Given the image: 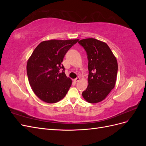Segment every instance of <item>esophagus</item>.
Returning <instances> with one entry per match:
<instances>
[{
	"instance_id": "obj_1",
	"label": "esophagus",
	"mask_w": 146,
	"mask_h": 146,
	"mask_svg": "<svg viewBox=\"0 0 146 146\" xmlns=\"http://www.w3.org/2000/svg\"><path fill=\"white\" fill-rule=\"evenodd\" d=\"M79 80H80V78L79 77H77L76 78H75L74 80V82H78Z\"/></svg>"
}]
</instances>
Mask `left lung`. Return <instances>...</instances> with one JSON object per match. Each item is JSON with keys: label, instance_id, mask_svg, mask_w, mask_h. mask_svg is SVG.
Listing matches in <instances>:
<instances>
[{"label": "left lung", "instance_id": "left-lung-1", "mask_svg": "<svg viewBox=\"0 0 146 146\" xmlns=\"http://www.w3.org/2000/svg\"><path fill=\"white\" fill-rule=\"evenodd\" d=\"M78 44L88 60V86L82 92L91 104L102 101L115 86L118 66L116 57L105 42L94 38L83 39Z\"/></svg>", "mask_w": 146, "mask_h": 146}]
</instances>
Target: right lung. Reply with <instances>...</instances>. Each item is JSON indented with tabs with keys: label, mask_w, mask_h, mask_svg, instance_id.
<instances>
[{
	"label": "right lung",
	"mask_w": 146,
	"mask_h": 146,
	"mask_svg": "<svg viewBox=\"0 0 146 146\" xmlns=\"http://www.w3.org/2000/svg\"><path fill=\"white\" fill-rule=\"evenodd\" d=\"M79 39L41 42L27 61V74L32 90L47 103H56L64 98L72 85L61 64L64 55Z\"/></svg>",
	"instance_id": "obj_1"
}]
</instances>
